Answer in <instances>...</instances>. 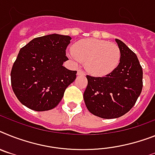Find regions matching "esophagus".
Wrapping results in <instances>:
<instances>
[{"instance_id":"34e87169","label":"esophagus","mask_w":155,"mask_h":155,"mask_svg":"<svg viewBox=\"0 0 155 155\" xmlns=\"http://www.w3.org/2000/svg\"><path fill=\"white\" fill-rule=\"evenodd\" d=\"M77 74L79 75H85V73H84V71H83V70H82V69H78Z\"/></svg>"}]
</instances>
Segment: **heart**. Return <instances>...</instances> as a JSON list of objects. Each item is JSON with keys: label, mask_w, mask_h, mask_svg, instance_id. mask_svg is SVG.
I'll list each match as a JSON object with an SVG mask.
<instances>
[{"label": "heart", "mask_w": 155, "mask_h": 155, "mask_svg": "<svg viewBox=\"0 0 155 155\" xmlns=\"http://www.w3.org/2000/svg\"><path fill=\"white\" fill-rule=\"evenodd\" d=\"M70 56L75 61L85 63L86 68L90 73L105 75L117 67L120 50L115 43L90 38L75 43Z\"/></svg>", "instance_id": "b5f03b06"}]
</instances>
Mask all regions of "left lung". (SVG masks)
<instances>
[{
	"label": "left lung",
	"instance_id": "left-lung-1",
	"mask_svg": "<svg viewBox=\"0 0 155 155\" xmlns=\"http://www.w3.org/2000/svg\"><path fill=\"white\" fill-rule=\"evenodd\" d=\"M120 63L104 77L87 75L84 93L86 106L92 114L113 119L124 115L134 106L143 89V69L136 53L120 40Z\"/></svg>",
	"mask_w": 155,
	"mask_h": 155
}]
</instances>
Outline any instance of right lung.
I'll list each match as a JSON object with an SVG mask.
<instances>
[{
    "label": "right lung",
    "instance_id": "add662e5",
    "mask_svg": "<svg viewBox=\"0 0 155 155\" xmlns=\"http://www.w3.org/2000/svg\"><path fill=\"white\" fill-rule=\"evenodd\" d=\"M71 38L53 34L35 38L20 49L11 71V84L19 102L31 110L45 111L58 106L76 71L63 66Z\"/></svg>",
    "mask_w": 155,
    "mask_h": 155
}]
</instances>
